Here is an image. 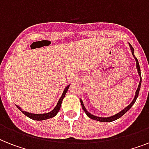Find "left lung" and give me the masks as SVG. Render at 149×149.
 Listing matches in <instances>:
<instances>
[{
	"mask_svg": "<svg viewBox=\"0 0 149 149\" xmlns=\"http://www.w3.org/2000/svg\"><path fill=\"white\" fill-rule=\"evenodd\" d=\"M128 45H129V46H130V49H131V51H132V56H134V59H135V62H136L137 70H138V72H139V77H140V82H139V86H138V89H137L136 92H135V95H134V99H133V100L131 102V104H130L129 105H127V106L125 108L123 109L122 111H120V112H118V113H116V114H114V115L111 116V117H107V118H104V117H97V116H95V115H93V114H92V113H91L90 112H89V111H87V110L86 109V107H85V106H84L83 100H82L81 99H79V100H80V103H81L82 108H83V110L84 111V112L86 113V114L88 116L89 118H91V119H93V120H98V121H100V122H111V121H113V120H117V119H118V118H120V117H122V116L124 115V114H125V113H126L127 111H129L130 109H131V107H132L134 105V104L135 103V101H136L137 98H138V96H139V91H140V88H141V70H140V66H139V61H138L137 58L135 57V56H134V49H133V47H132V45H131L130 43H128Z\"/></svg>",
	"mask_w": 149,
	"mask_h": 149,
	"instance_id": "8db88e82",
	"label": "left lung"
}]
</instances>
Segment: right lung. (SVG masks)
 I'll return each instance as SVG.
<instances>
[{
	"label": "right lung",
	"instance_id": "1",
	"mask_svg": "<svg viewBox=\"0 0 149 149\" xmlns=\"http://www.w3.org/2000/svg\"><path fill=\"white\" fill-rule=\"evenodd\" d=\"M70 85H68L65 89H64V91L63 92V94L61 96V97L59 98L58 100V103L56 104V106L54 107V109L52 111H51L50 112H48V113H30V112H28V111H23L20 107H18L17 105H16L17 108L19 109L20 111H22V113H24V115L27 116V117H29V118H31L32 120H47V119H49V118H54L55 116L58 113V111H59V109L61 107V104H62V102H63V99L65 97V93L66 92L68 91V89L70 87Z\"/></svg>",
	"mask_w": 149,
	"mask_h": 149
}]
</instances>
